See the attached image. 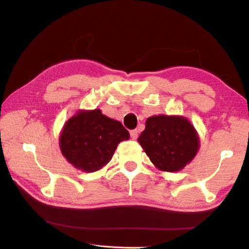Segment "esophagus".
Listing matches in <instances>:
<instances>
[{
	"label": "esophagus",
	"instance_id": "obj_1",
	"mask_svg": "<svg viewBox=\"0 0 249 249\" xmlns=\"http://www.w3.org/2000/svg\"><path fill=\"white\" fill-rule=\"evenodd\" d=\"M130 137H131V139H134V140L137 139L138 138V130L137 129L130 130Z\"/></svg>",
	"mask_w": 249,
	"mask_h": 249
}]
</instances>
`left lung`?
<instances>
[{
	"label": "left lung",
	"instance_id": "1",
	"mask_svg": "<svg viewBox=\"0 0 249 249\" xmlns=\"http://www.w3.org/2000/svg\"><path fill=\"white\" fill-rule=\"evenodd\" d=\"M138 142L155 167L169 173L183 169L199 149L196 129L180 115L150 116Z\"/></svg>",
	"mask_w": 249,
	"mask_h": 249
}]
</instances>
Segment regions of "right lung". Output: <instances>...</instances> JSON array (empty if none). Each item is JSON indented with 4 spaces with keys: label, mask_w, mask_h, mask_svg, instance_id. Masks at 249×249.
<instances>
[{
    "label": "right lung",
    "mask_w": 249,
    "mask_h": 249,
    "mask_svg": "<svg viewBox=\"0 0 249 249\" xmlns=\"http://www.w3.org/2000/svg\"><path fill=\"white\" fill-rule=\"evenodd\" d=\"M129 133L121 122L102 114L100 109L79 110L63 125L59 147L76 169L94 173L108 164L121 141Z\"/></svg>",
    "instance_id": "1"
}]
</instances>
